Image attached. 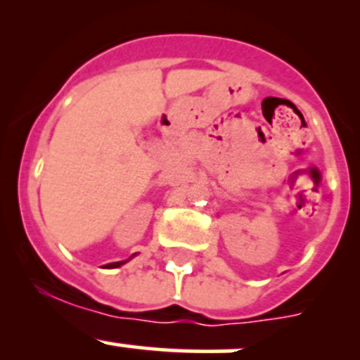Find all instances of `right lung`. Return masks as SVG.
Here are the masks:
<instances>
[{
  "label": "right lung",
  "mask_w": 360,
  "mask_h": 360,
  "mask_svg": "<svg viewBox=\"0 0 360 360\" xmlns=\"http://www.w3.org/2000/svg\"><path fill=\"white\" fill-rule=\"evenodd\" d=\"M134 256H136V254H132V256H130L129 259H125V261H116V263H108V264H104L103 268H118V266H122V264H125L127 261H130V259H132Z\"/></svg>",
  "instance_id": "obj_1"
}]
</instances>
